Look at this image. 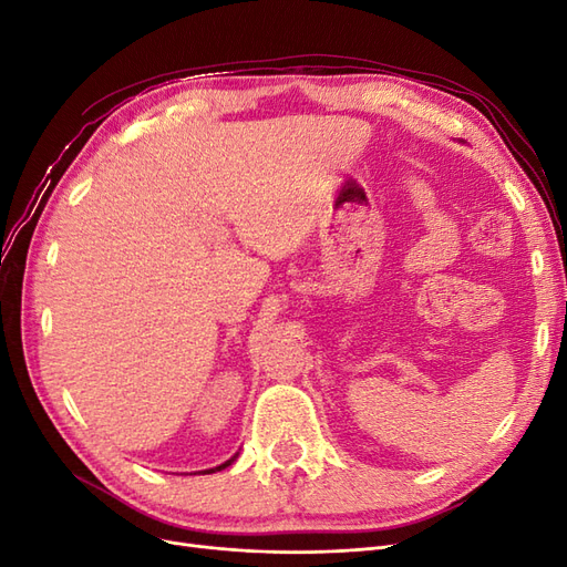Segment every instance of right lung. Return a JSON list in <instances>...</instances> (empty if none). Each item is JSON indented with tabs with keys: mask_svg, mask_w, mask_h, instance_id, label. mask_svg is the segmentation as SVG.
Wrapping results in <instances>:
<instances>
[{
	"mask_svg": "<svg viewBox=\"0 0 567 567\" xmlns=\"http://www.w3.org/2000/svg\"><path fill=\"white\" fill-rule=\"evenodd\" d=\"M236 456H238V454H234V456H231V458H229V461H225V463H219V466H215V468H208V471H200V473H203V475H205V473H215V471H225V468H227V466H231V463H234V461H236Z\"/></svg>",
	"mask_w": 567,
	"mask_h": 567,
	"instance_id": "obj_1",
	"label": "right lung"
}]
</instances>
